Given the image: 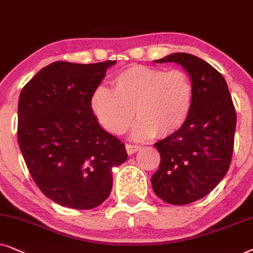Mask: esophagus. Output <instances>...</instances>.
I'll use <instances>...</instances> for the list:
<instances>
[{
	"label": "esophagus",
	"mask_w": 253,
	"mask_h": 253,
	"mask_svg": "<svg viewBox=\"0 0 253 253\" xmlns=\"http://www.w3.org/2000/svg\"><path fill=\"white\" fill-rule=\"evenodd\" d=\"M139 149H140V146H136V144H130V143L126 144V150H127V154H128V155H132L134 153H136V151Z\"/></svg>",
	"instance_id": "1"
}]
</instances>
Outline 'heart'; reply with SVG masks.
<instances>
[{
  "instance_id": "1",
  "label": "heart",
  "mask_w": 253,
  "mask_h": 253,
  "mask_svg": "<svg viewBox=\"0 0 253 253\" xmlns=\"http://www.w3.org/2000/svg\"><path fill=\"white\" fill-rule=\"evenodd\" d=\"M111 83L113 90L97 87L90 105L99 124L113 134L126 132L136 114L134 139L170 136L183 128L193 107V82L181 69L130 66Z\"/></svg>"
}]
</instances>
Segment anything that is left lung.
Listing matches in <instances>:
<instances>
[{"label": "left lung", "mask_w": 253, "mask_h": 253, "mask_svg": "<svg viewBox=\"0 0 253 253\" xmlns=\"http://www.w3.org/2000/svg\"><path fill=\"white\" fill-rule=\"evenodd\" d=\"M156 62L180 65L194 86L193 107L183 128L154 144L161 163L151 177L153 190L166 203L180 206L204 198L227 173L236 110L224 77L203 59L174 53Z\"/></svg>", "instance_id": "1"}]
</instances>
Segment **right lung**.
<instances>
[{
  "label": "right lung",
  "mask_w": 253,
  "mask_h": 253,
  "mask_svg": "<svg viewBox=\"0 0 253 253\" xmlns=\"http://www.w3.org/2000/svg\"><path fill=\"white\" fill-rule=\"evenodd\" d=\"M116 61H56L23 87L18 144L29 172L54 203L91 210L112 190V168L127 160L125 144L104 130L90 100Z\"/></svg>",
  "instance_id": "obj_1"
}]
</instances>
